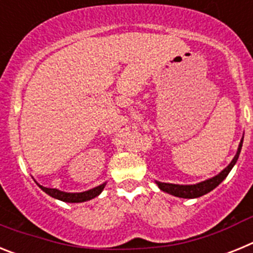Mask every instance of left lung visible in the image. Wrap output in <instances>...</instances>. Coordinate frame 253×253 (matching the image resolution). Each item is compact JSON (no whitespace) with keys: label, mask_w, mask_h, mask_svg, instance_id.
I'll use <instances>...</instances> for the list:
<instances>
[{"label":"left lung","mask_w":253,"mask_h":253,"mask_svg":"<svg viewBox=\"0 0 253 253\" xmlns=\"http://www.w3.org/2000/svg\"><path fill=\"white\" fill-rule=\"evenodd\" d=\"M242 143L243 138L241 139L240 146L237 149V153L234 156V158L232 160V162L223 169L219 175L214 176V177L209 178V180H205L203 182H199L195 185H176V184H166V182H160V181H156V184L158 185L162 191L169 194V195L177 196V198H184V199H194V198H200V196L205 195V194L210 193L211 190L215 189L223 180L228 176V173L231 172V169H233V166L236 165L237 160L240 157L241 149H242Z\"/></svg>","instance_id":"left-lung-1"}]
</instances>
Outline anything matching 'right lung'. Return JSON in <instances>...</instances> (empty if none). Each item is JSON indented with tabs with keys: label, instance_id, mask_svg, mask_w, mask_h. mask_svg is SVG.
I'll use <instances>...</instances> for the list:
<instances>
[{
	"label": "right lung",
	"instance_id": "right-lung-1",
	"mask_svg": "<svg viewBox=\"0 0 253 253\" xmlns=\"http://www.w3.org/2000/svg\"><path fill=\"white\" fill-rule=\"evenodd\" d=\"M39 185V184H38ZM106 182L100 186H96L91 190H87V191H84V193H64V191H60L58 189H49V187H44L42 185H39V187L43 190L44 193L50 195L51 198L58 199V200H62V202L66 203H84L87 202V200H91V199L96 198L101 194V191L104 190Z\"/></svg>",
	"mask_w": 253,
	"mask_h": 253
}]
</instances>
